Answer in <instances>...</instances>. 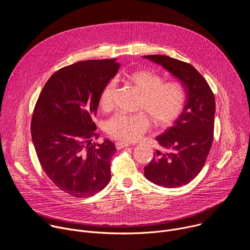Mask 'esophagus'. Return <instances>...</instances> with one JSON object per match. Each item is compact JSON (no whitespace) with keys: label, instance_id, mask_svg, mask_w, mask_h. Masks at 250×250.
Instances as JSON below:
<instances>
[{"label":"esophagus","instance_id":"esophagus-1","mask_svg":"<svg viewBox=\"0 0 250 250\" xmlns=\"http://www.w3.org/2000/svg\"><path fill=\"white\" fill-rule=\"evenodd\" d=\"M130 145L129 144H127V142H124V141H117L116 142V147L119 149V150H121V149H123V148H125V147H127V146H129Z\"/></svg>","mask_w":250,"mask_h":250}]
</instances>
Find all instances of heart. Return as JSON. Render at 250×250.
<instances>
[{
  "label": "heart",
  "mask_w": 250,
  "mask_h": 250,
  "mask_svg": "<svg viewBox=\"0 0 250 250\" xmlns=\"http://www.w3.org/2000/svg\"><path fill=\"white\" fill-rule=\"evenodd\" d=\"M123 79L139 93L137 109L146 111L159 125H168L179 117L186 104L187 95L178 82H163L162 77L150 70H134ZM115 81L106 83L99 97L100 106L109 110L113 104ZM150 125V119L145 112L117 114L105 123V131L122 141H133L141 136Z\"/></svg>",
  "instance_id": "heart-1"
}]
</instances>
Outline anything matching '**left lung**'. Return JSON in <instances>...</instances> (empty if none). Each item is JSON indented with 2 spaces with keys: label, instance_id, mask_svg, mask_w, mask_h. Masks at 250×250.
Segmentation results:
<instances>
[{
  "label": "left lung",
  "instance_id": "8db88e82",
  "mask_svg": "<svg viewBox=\"0 0 250 250\" xmlns=\"http://www.w3.org/2000/svg\"><path fill=\"white\" fill-rule=\"evenodd\" d=\"M144 58L162 66L179 79L187 95L182 114L171 127L156 136L158 144L168 151L156 150L145 167V176L150 182L177 188L191 182L206 162L213 138L215 96L191 64L165 55H146Z\"/></svg>",
  "mask_w": 250,
  "mask_h": 250
}]
</instances>
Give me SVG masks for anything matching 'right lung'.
Instances as JSON below:
<instances>
[{
	"label": "right lung",
	"instance_id": "1",
	"mask_svg": "<svg viewBox=\"0 0 250 250\" xmlns=\"http://www.w3.org/2000/svg\"><path fill=\"white\" fill-rule=\"evenodd\" d=\"M116 59L86 60L59 69L44 85L31 120V138L49 179L65 193L87 198L111 180V158L117 149L94 138L99 97L118 73Z\"/></svg>",
	"mask_w": 250,
	"mask_h": 250
}]
</instances>
